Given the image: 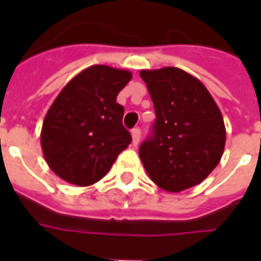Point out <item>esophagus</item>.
Wrapping results in <instances>:
<instances>
[{
    "label": "esophagus",
    "instance_id": "34e87169",
    "mask_svg": "<svg viewBox=\"0 0 261 261\" xmlns=\"http://www.w3.org/2000/svg\"><path fill=\"white\" fill-rule=\"evenodd\" d=\"M131 137H133V145L137 147L138 142H140V138H141V130L140 128H133L131 130Z\"/></svg>",
    "mask_w": 261,
    "mask_h": 261
}]
</instances>
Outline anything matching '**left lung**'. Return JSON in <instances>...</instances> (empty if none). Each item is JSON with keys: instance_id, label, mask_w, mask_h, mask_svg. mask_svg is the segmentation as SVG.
Wrapping results in <instances>:
<instances>
[{"instance_id": "left-lung-1", "label": "left lung", "mask_w": 261, "mask_h": 261, "mask_svg": "<svg viewBox=\"0 0 261 261\" xmlns=\"http://www.w3.org/2000/svg\"><path fill=\"white\" fill-rule=\"evenodd\" d=\"M153 102L152 136L140 147L151 180L166 192L200 185L222 158L224 119L200 80L175 67L142 69Z\"/></svg>"}]
</instances>
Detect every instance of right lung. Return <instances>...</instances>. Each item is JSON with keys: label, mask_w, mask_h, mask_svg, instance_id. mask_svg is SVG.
<instances>
[{"label": "right lung", "mask_w": 261, "mask_h": 261, "mask_svg": "<svg viewBox=\"0 0 261 261\" xmlns=\"http://www.w3.org/2000/svg\"><path fill=\"white\" fill-rule=\"evenodd\" d=\"M127 69L92 65L63 88L44 117L40 134L48 168L71 185L91 186L106 176L131 136L124 108L116 102L130 82Z\"/></svg>", "instance_id": "add662e5"}]
</instances>
